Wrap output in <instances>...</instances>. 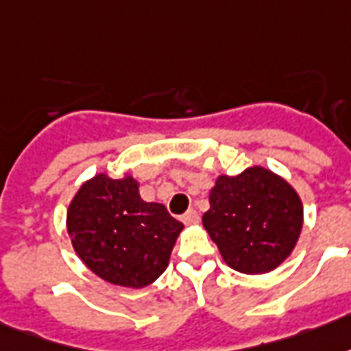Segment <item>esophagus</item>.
I'll return each mask as SVG.
<instances>
[{
    "label": "esophagus",
    "instance_id": "esophagus-1",
    "mask_svg": "<svg viewBox=\"0 0 351 351\" xmlns=\"http://www.w3.org/2000/svg\"><path fill=\"white\" fill-rule=\"evenodd\" d=\"M181 221L185 222V224H196V222L200 221V215L196 213L194 209H189V211L181 217Z\"/></svg>",
    "mask_w": 351,
    "mask_h": 351
}]
</instances>
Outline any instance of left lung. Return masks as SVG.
Listing matches in <instances>:
<instances>
[{"label": "left lung", "instance_id": "left-lung-1", "mask_svg": "<svg viewBox=\"0 0 351 351\" xmlns=\"http://www.w3.org/2000/svg\"><path fill=\"white\" fill-rule=\"evenodd\" d=\"M202 222L232 269L263 275L295 249L303 230V202L278 173L250 166L239 176L217 178Z\"/></svg>", "mask_w": 351, "mask_h": 351}]
</instances>
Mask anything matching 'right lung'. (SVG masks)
I'll return each mask as SVG.
<instances>
[{
  "label": "right lung",
  "mask_w": 351,
  "mask_h": 351,
  "mask_svg": "<svg viewBox=\"0 0 351 351\" xmlns=\"http://www.w3.org/2000/svg\"><path fill=\"white\" fill-rule=\"evenodd\" d=\"M129 172L97 173L84 181L67 209L74 252L97 277L123 288L155 282L170 262L183 224L166 207L140 198Z\"/></svg>",
  "instance_id": "right-lung-1"
}]
</instances>
